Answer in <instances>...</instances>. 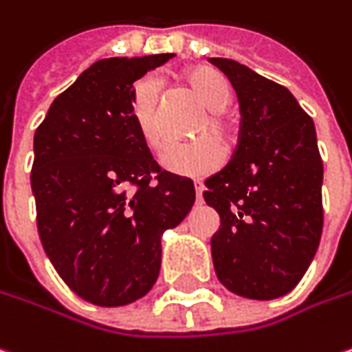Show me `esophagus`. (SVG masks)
<instances>
[{"mask_svg":"<svg viewBox=\"0 0 352 352\" xmlns=\"http://www.w3.org/2000/svg\"><path fill=\"white\" fill-rule=\"evenodd\" d=\"M195 191H197V201L203 199V191H205V185L203 183H195Z\"/></svg>","mask_w":352,"mask_h":352,"instance_id":"obj_1","label":"esophagus"}]
</instances>
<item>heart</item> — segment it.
<instances>
[{
  "instance_id": "heart-1",
  "label": "heart",
  "mask_w": 352,
  "mask_h": 352,
  "mask_svg": "<svg viewBox=\"0 0 352 352\" xmlns=\"http://www.w3.org/2000/svg\"><path fill=\"white\" fill-rule=\"evenodd\" d=\"M185 80L192 94L208 110L191 130V138L199 140L169 147L161 155V165L177 175L205 177L221 167L224 160L221 142L228 144L232 138L230 122L222 112L232 102V90L221 72L203 67L189 70ZM130 118L144 146L151 151L161 149L165 138L161 130L160 90L155 80L144 78L135 85L130 100Z\"/></svg>"
}]
</instances>
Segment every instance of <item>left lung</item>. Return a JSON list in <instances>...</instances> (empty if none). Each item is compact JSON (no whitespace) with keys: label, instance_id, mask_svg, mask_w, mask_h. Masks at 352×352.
<instances>
[{"label":"left lung","instance_id":"obj_1","mask_svg":"<svg viewBox=\"0 0 352 352\" xmlns=\"http://www.w3.org/2000/svg\"><path fill=\"white\" fill-rule=\"evenodd\" d=\"M208 60L234 86L242 114L236 151L203 192L221 214L214 272L242 298H282L307 272L323 230L314 120L285 86L230 58Z\"/></svg>","mask_w":352,"mask_h":352}]
</instances>
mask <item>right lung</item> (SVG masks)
<instances>
[{"instance_id": "obj_1", "label": "right lung", "mask_w": 352, "mask_h": 352, "mask_svg": "<svg viewBox=\"0 0 352 352\" xmlns=\"http://www.w3.org/2000/svg\"><path fill=\"white\" fill-rule=\"evenodd\" d=\"M171 56L94 63L35 131L38 238L65 283L94 305L146 296L160 276L161 234L195 203L191 179L163 171L130 118L133 82Z\"/></svg>"}]
</instances>
